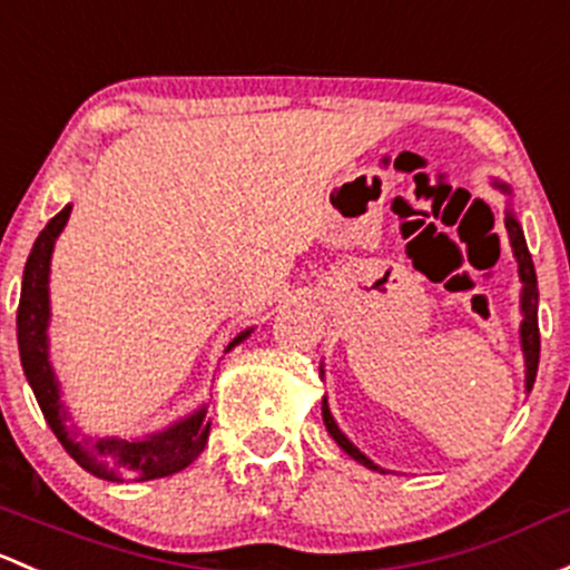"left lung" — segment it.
I'll return each mask as SVG.
<instances>
[{
    "label": "left lung",
    "mask_w": 570,
    "mask_h": 570,
    "mask_svg": "<svg viewBox=\"0 0 570 570\" xmlns=\"http://www.w3.org/2000/svg\"><path fill=\"white\" fill-rule=\"evenodd\" d=\"M494 185L500 194L508 196V209H505V229H508V239H511V248L513 256H517V265H519V281H522V325H519V341H522V355H524V391L530 393L532 385H535V374H538V357H541V333H538V278H535V265H532V256L527 250V239L522 232V224H519L517 213H513V190L511 185L502 183V179H494ZM320 374L325 371L320 368ZM322 421H325L327 434L338 442L341 451L346 456H352L357 464L368 466V470L376 472H385L380 464H374L344 431L338 429L335 423L331 406H327V399L322 395Z\"/></svg>",
    "instance_id": "8db88e82"
}]
</instances>
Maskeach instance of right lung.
<instances>
[{
	"instance_id": "obj_1",
	"label": "right lung",
	"mask_w": 570,
	"mask_h": 570,
	"mask_svg": "<svg viewBox=\"0 0 570 570\" xmlns=\"http://www.w3.org/2000/svg\"><path fill=\"white\" fill-rule=\"evenodd\" d=\"M73 205H65L46 224L32 245L27 267H23L21 281V303H18L16 331H18V352H21L23 374H27L29 387L43 410L46 423L51 426L57 440L62 442L65 451L76 464L92 472L95 478H104L111 483L125 481H153V478L175 475L185 470L199 453L205 451L209 436L207 404L194 410L190 415L179 417L171 426L144 436H83L79 429L70 426V412L62 401V387H59L57 374H53L51 355H48V325H51V295H48V281H51V254L62 235L65 224L70 218ZM254 327H245L226 344L224 352H232L243 344Z\"/></svg>"
}]
</instances>
